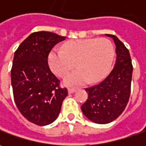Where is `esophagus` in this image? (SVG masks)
Masks as SVG:
<instances>
[{
  "instance_id": "34e87169",
  "label": "esophagus",
  "mask_w": 146,
  "mask_h": 146,
  "mask_svg": "<svg viewBox=\"0 0 146 146\" xmlns=\"http://www.w3.org/2000/svg\"><path fill=\"white\" fill-rule=\"evenodd\" d=\"M76 90L75 89V88H68V93H73L76 92Z\"/></svg>"
}]
</instances>
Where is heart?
I'll use <instances>...</instances> for the list:
<instances>
[{"label":"heart","mask_w":146,"mask_h":146,"mask_svg":"<svg viewBox=\"0 0 146 146\" xmlns=\"http://www.w3.org/2000/svg\"><path fill=\"white\" fill-rule=\"evenodd\" d=\"M115 57V48L106 38L75 40L66 42L62 50L53 48L48 57L54 74L64 77L76 66L79 67L65 78L64 84L79 86L88 80L97 83L109 72Z\"/></svg>","instance_id":"b5f03b06"}]
</instances>
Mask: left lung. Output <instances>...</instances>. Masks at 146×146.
<instances>
[{
    "label": "left lung",
    "instance_id": "8db88e82",
    "mask_svg": "<svg viewBox=\"0 0 146 146\" xmlns=\"http://www.w3.org/2000/svg\"><path fill=\"white\" fill-rule=\"evenodd\" d=\"M106 36L112 38L116 46L115 66L100 84L85 88L88 98L81 106L83 114L99 124L114 121L124 110L131 93L133 69L130 53L125 45L114 35Z\"/></svg>",
    "mask_w": 146,
    "mask_h": 146
}]
</instances>
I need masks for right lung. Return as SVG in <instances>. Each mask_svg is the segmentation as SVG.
Instances as JSON below:
<instances>
[{
	"label": "right lung",
	"instance_id": "add662e5",
	"mask_svg": "<svg viewBox=\"0 0 146 146\" xmlns=\"http://www.w3.org/2000/svg\"><path fill=\"white\" fill-rule=\"evenodd\" d=\"M49 31L31 33L15 51L11 69V84L20 113L39 126L52 123L58 116L67 89L48 64V56L58 43L64 40Z\"/></svg>",
	"mask_w": 146,
	"mask_h": 146
}]
</instances>
